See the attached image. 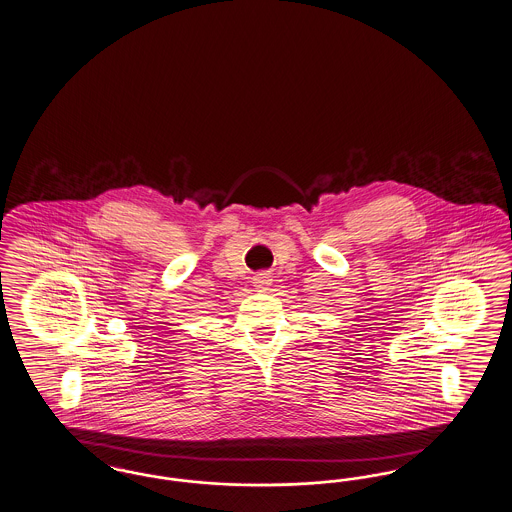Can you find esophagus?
<instances>
[{
  "mask_svg": "<svg viewBox=\"0 0 512 512\" xmlns=\"http://www.w3.org/2000/svg\"><path fill=\"white\" fill-rule=\"evenodd\" d=\"M270 282H272V278H270L268 272H259V274L253 276V286H255L259 292H265L268 286H270Z\"/></svg>",
  "mask_w": 512,
  "mask_h": 512,
  "instance_id": "obj_1",
  "label": "esophagus"
}]
</instances>
